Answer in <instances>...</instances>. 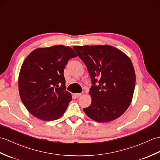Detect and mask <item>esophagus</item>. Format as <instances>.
Wrapping results in <instances>:
<instances>
[{
	"mask_svg": "<svg viewBox=\"0 0 160 160\" xmlns=\"http://www.w3.org/2000/svg\"><path fill=\"white\" fill-rule=\"evenodd\" d=\"M83 95H84L83 92H81V93H76L75 95H76V97L77 98H79L81 97V96H82Z\"/></svg>",
	"mask_w": 160,
	"mask_h": 160,
	"instance_id": "34e87169",
	"label": "esophagus"
}]
</instances>
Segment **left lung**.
<instances>
[{
	"mask_svg": "<svg viewBox=\"0 0 160 160\" xmlns=\"http://www.w3.org/2000/svg\"><path fill=\"white\" fill-rule=\"evenodd\" d=\"M73 48L86 65L93 84L89 91L91 103L83 109L84 113L99 122L120 117L130 106L135 88L136 74L130 58L109 45Z\"/></svg>",
	"mask_w": 160,
	"mask_h": 160,
	"instance_id": "1",
	"label": "left lung"
}]
</instances>
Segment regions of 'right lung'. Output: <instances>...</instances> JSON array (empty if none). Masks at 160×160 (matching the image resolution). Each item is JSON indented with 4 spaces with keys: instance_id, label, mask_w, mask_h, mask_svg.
<instances>
[{
    "instance_id": "1",
    "label": "right lung",
    "mask_w": 160,
    "mask_h": 160,
    "mask_svg": "<svg viewBox=\"0 0 160 160\" xmlns=\"http://www.w3.org/2000/svg\"><path fill=\"white\" fill-rule=\"evenodd\" d=\"M72 48H38L25 58L18 77L19 94L28 112L40 120L50 121L62 116L72 101L63 75L70 58L76 57Z\"/></svg>"
}]
</instances>
